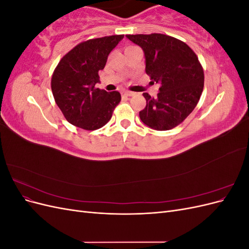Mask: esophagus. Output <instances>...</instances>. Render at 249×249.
Instances as JSON below:
<instances>
[{"label":"esophagus","instance_id":"obj_1","mask_svg":"<svg viewBox=\"0 0 249 249\" xmlns=\"http://www.w3.org/2000/svg\"><path fill=\"white\" fill-rule=\"evenodd\" d=\"M133 93L131 91H124L123 92V96L124 97H127V96H131Z\"/></svg>","mask_w":249,"mask_h":249}]
</instances>
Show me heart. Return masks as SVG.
Returning a JSON list of instances; mask_svg holds the SVG:
<instances>
[{"instance_id":"b5f03b06","label":"heart","mask_w":249,"mask_h":249,"mask_svg":"<svg viewBox=\"0 0 249 249\" xmlns=\"http://www.w3.org/2000/svg\"><path fill=\"white\" fill-rule=\"evenodd\" d=\"M130 48H134V46H127L125 49H130Z\"/></svg>"}]
</instances>
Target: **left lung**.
I'll list each match as a JSON object with an SVG mask.
<instances>
[{"label":"left lung","mask_w":249,"mask_h":249,"mask_svg":"<svg viewBox=\"0 0 249 249\" xmlns=\"http://www.w3.org/2000/svg\"><path fill=\"white\" fill-rule=\"evenodd\" d=\"M144 52L145 71L159 85L154 97L144 92L146 106L140 119L157 131H167L183 123L196 107L203 89L202 66L185 42L160 33L125 35Z\"/></svg>","instance_id":"obj_1"}]
</instances>
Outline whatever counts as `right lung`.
<instances>
[{
  "instance_id": "right-lung-1",
  "label": "right lung",
  "mask_w": 249,
  "mask_h": 249,
  "mask_svg": "<svg viewBox=\"0 0 249 249\" xmlns=\"http://www.w3.org/2000/svg\"><path fill=\"white\" fill-rule=\"evenodd\" d=\"M124 35L105 36L83 41L60 60L52 76V92L70 124L94 131L106 124L122 96L96 88L99 71Z\"/></svg>"
}]
</instances>
